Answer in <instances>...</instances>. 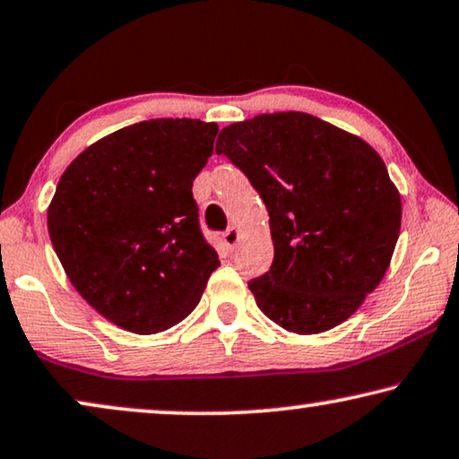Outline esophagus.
<instances>
[{
    "instance_id": "obj_1",
    "label": "esophagus",
    "mask_w": 459,
    "mask_h": 459,
    "mask_svg": "<svg viewBox=\"0 0 459 459\" xmlns=\"http://www.w3.org/2000/svg\"><path fill=\"white\" fill-rule=\"evenodd\" d=\"M222 237H224V243H227V247H235L237 241H238V237H241V232H238L237 227H229L227 232H224Z\"/></svg>"
}]
</instances>
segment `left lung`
Wrapping results in <instances>:
<instances>
[{"label": "left lung", "instance_id": "1", "mask_svg": "<svg viewBox=\"0 0 459 459\" xmlns=\"http://www.w3.org/2000/svg\"><path fill=\"white\" fill-rule=\"evenodd\" d=\"M224 153L260 193L274 262L249 281L257 307L295 334L339 326L383 281L402 229V195L383 158L306 112L222 128Z\"/></svg>", "mask_w": 459, "mask_h": 459}]
</instances>
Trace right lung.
I'll list each match as a JSON object with an SVG mask.
<instances>
[{"mask_svg": "<svg viewBox=\"0 0 459 459\" xmlns=\"http://www.w3.org/2000/svg\"><path fill=\"white\" fill-rule=\"evenodd\" d=\"M216 122L156 118L95 141L64 170L48 230L79 295L112 325L156 334L185 320L221 266L197 222L193 180Z\"/></svg>", "mask_w": 459, "mask_h": 459, "instance_id": "1", "label": "right lung"}]
</instances>
